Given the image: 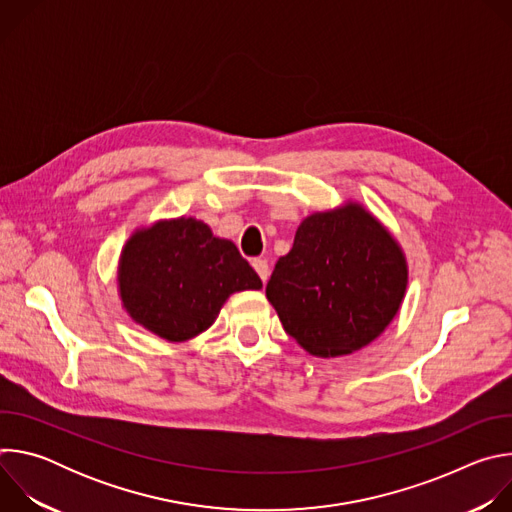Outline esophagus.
<instances>
[{"label": "esophagus", "instance_id": "obj_1", "mask_svg": "<svg viewBox=\"0 0 512 512\" xmlns=\"http://www.w3.org/2000/svg\"><path fill=\"white\" fill-rule=\"evenodd\" d=\"M253 267H255L257 275L261 277V281L265 283L269 279V263L265 259H253Z\"/></svg>", "mask_w": 512, "mask_h": 512}]
</instances>
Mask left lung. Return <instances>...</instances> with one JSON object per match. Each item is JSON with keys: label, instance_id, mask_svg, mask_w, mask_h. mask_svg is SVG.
Segmentation results:
<instances>
[{"label": "left lung", "instance_id": "8db88e82", "mask_svg": "<svg viewBox=\"0 0 512 512\" xmlns=\"http://www.w3.org/2000/svg\"><path fill=\"white\" fill-rule=\"evenodd\" d=\"M407 277L393 235L367 208L346 202L304 218L265 294L304 350L340 356L383 334L401 308Z\"/></svg>", "mask_w": 512, "mask_h": 512}]
</instances>
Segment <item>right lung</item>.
<instances>
[{"label":"right lung","instance_id":"obj_1","mask_svg":"<svg viewBox=\"0 0 512 512\" xmlns=\"http://www.w3.org/2000/svg\"><path fill=\"white\" fill-rule=\"evenodd\" d=\"M117 281L131 320L170 342L210 328L235 291L263 287L235 243L192 216L135 231L121 251Z\"/></svg>","mask_w":512,"mask_h":512}]
</instances>
